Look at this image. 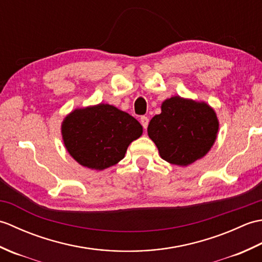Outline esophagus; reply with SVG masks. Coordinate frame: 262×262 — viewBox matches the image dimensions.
<instances>
[{
	"instance_id": "esophagus-1",
	"label": "esophagus",
	"mask_w": 262,
	"mask_h": 262,
	"mask_svg": "<svg viewBox=\"0 0 262 262\" xmlns=\"http://www.w3.org/2000/svg\"><path fill=\"white\" fill-rule=\"evenodd\" d=\"M140 119H141V124H142V126L144 127V129H146L147 126H148V121H149V119L147 118L146 116H142Z\"/></svg>"
}]
</instances>
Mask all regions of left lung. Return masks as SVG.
<instances>
[{
  "label": "left lung",
  "mask_w": 262,
  "mask_h": 262,
  "mask_svg": "<svg viewBox=\"0 0 262 262\" xmlns=\"http://www.w3.org/2000/svg\"><path fill=\"white\" fill-rule=\"evenodd\" d=\"M219 119L206 102L179 96L166 99L147 127L149 138L166 162L187 166L202 159L215 143Z\"/></svg>",
  "instance_id": "left-lung-1"
}]
</instances>
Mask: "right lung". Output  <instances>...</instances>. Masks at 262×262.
Returning a JSON list of instances; mask_svg holds the SVG:
<instances>
[{
	"mask_svg": "<svg viewBox=\"0 0 262 262\" xmlns=\"http://www.w3.org/2000/svg\"><path fill=\"white\" fill-rule=\"evenodd\" d=\"M142 133L143 127L134 117L105 103L75 109L62 124L68 152L76 162L92 170L118 163Z\"/></svg>",
	"mask_w": 262,
	"mask_h": 262,
	"instance_id": "right-lung-1",
	"label": "right lung"
}]
</instances>
